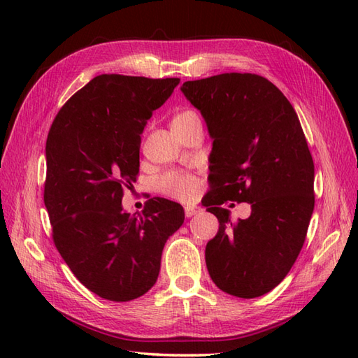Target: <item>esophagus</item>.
Wrapping results in <instances>:
<instances>
[{
    "mask_svg": "<svg viewBox=\"0 0 358 358\" xmlns=\"http://www.w3.org/2000/svg\"><path fill=\"white\" fill-rule=\"evenodd\" d=\"M200 210H201V209H200L199 206H186V208H185V215H186L187 218H191V217L199 214Z\"/></svg>",
    "mask_w": 358,
    "mask_h": 358,
    "instance_id": "esophagus-1",
    "label": "esophagus"
}]
</instances>
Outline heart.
Instances as JSON below:
<instances>
[{"instance_id":"obj_1","label":"heart","mask_w":358,"mask_h":358,"mask_svg":"<svg viewBox=\"0 0 358 358\" xmlns=\"http://www.w3.org/2000/svg\"><path fill=\"white\" fill-rule=\"evenodd\" d=\"M189 118H199L194 112H181L180 115L173 118V121H183ZM162 189L175 199L180 200H189L196 194V189H199V183L192 177V175L185 173V172H171L167 173L166 177L162 180Z\"/></svg>"}]
</instances>
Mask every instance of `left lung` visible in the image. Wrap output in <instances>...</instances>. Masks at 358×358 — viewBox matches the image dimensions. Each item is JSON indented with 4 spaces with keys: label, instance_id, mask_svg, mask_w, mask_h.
Masks as SVG:
<instances>
[{
    "label": "left lung",
    "instance_id": "left-lung-1",
    "mask_svg": "<svg viewBox=\"0 0 358 358\" xmlns=\"http://www.w3.org/2000/svg\"><path fill=\"white\" fill-rule=\"evenodd\" d=\"M181 92L214 140L204 206L220 227L204 252L209 275L240 299L268 294L291 271L314 212V162L300 120L255 73L186 81ZM227 199L249 202L251 215L234 224L221 208Z\"/></svg>",
    "mask_w": 358,
    "mask_h": 358
}]
</instances>
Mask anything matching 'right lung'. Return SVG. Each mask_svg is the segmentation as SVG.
<instances>
[{
  "label": "right lung",
  "mask_w": 358,
  "mask_h": 358,
  "mask_svg": "<svg viewBox=\"0 0 358 358\" xmlns=\"http://www.w3.org/2000/svg\"><path fill=\"white\" fill-rule=\"evenodd\" d=\"M178 78L103 73L58 112L45 141L44 204L58 252L89 291L131 301L155 285L181 204L152 199L138 217L123 209L140 169L141 134Z\"/></svg>",
  "instance_id": "obj_1"
}]
</instances>
